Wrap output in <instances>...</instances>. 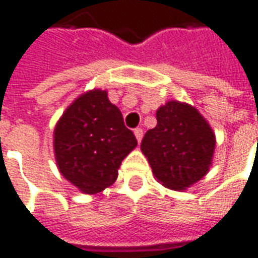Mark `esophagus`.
<instances>
[{"mask_svg": "<svg viewBox=\"0 0 258 258\" xmlns=\"http://www.w3.org/2000/svg\"><path fill=\"white\" fill-rule=\"evenodd\" d=\"M135 136H136L138 142H142V138H143V131H142L140 127H136V129H135Z\"/></svg>", "mask_w": 258, "mask_h": 258, "instance_id": "obj_1", "label": "esophagus"}]
</instances>
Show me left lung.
<instances>
[{
    "instance_id": "1",
    "label": "left lung",
    "mask_w": 258,
    "mask_h": 258,
    "mask_svg": "<svg viewBox=\"0 0 258 258\" xmlns=\"http://www.w3.org/2000/svg\"><path fill=\"white\" fill-rule=\"evenodd\" d=\"M157 126L147 131L142 152L154 177L171 189H185L209 170L215 135L200 112L186 104L170 101L156 113Z\"/></svg>"
}]
</instances>
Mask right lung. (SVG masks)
<instances>
[{"instance_id": "obj_1", "label": "right lung", "mask_w": 258, "mask_h": 258, "mask_svg": "<svg viewBox=\"0 0 258 258\" xmlns=\"http://www.w3.org/2000/svg\"><path fill=\"white\" fill-rule=\"evenodd\" d=\"M138 140L106 91L83 94L69 106L54 129V153L60 173L85 194L115 182L118 168Z\"/></svg>"}]
</instances>
